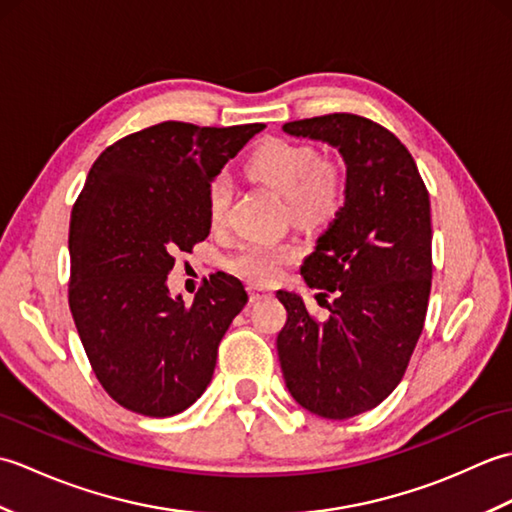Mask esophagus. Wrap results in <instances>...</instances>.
I'll use <instances>...</instances> for the list:
<instances>
[{"label": "esophagus", "mask_w": 512, "mask_h": 512, "mask_svg": "<svg viewBox=\"0 0 512 512\" xmlns=\"http://www.w3.org/2000/svg\"><path fill=\"white\" fill-rule=\"evenodd\" d=\"M270 295H273V290L262 286V284H250L248 286V299H250V303H257V301H262V299H268Z\"/></svg>", "instance_id": "esophagus-1"}]
</instances>
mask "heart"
Masks as SVG:
<instances>
[{
    "label": "heart",
    "instance_id": "b5f03b06",
    "mask_svg": "<svg viewBox=\"0 0 512 512\" xmlns=\"http://www.w3.org/2000/svg\"><path fill=\"white\" fill-rule=\"evenodd\" d=\"M246 173L284 195L295 222L310 228L330 224L347 198V178L341 162L319 158V151L306 143L266 140L248 156ZM231 198L233 184L220 173L206 189V213L213 226L226 220ZM297 257L299 248L295 244L246 242L228 259V268L246 279L268 281Z\"/></svg>",
    "mask_w": 512,
    "mask_h": 512
}]
</instances>
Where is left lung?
I'll use <instances>...</instances> for the list:
<instances>
[{"instance_id":"1","label":"left lung","mask_w":512,"mask_h":512,"mask_svg":"<svg viewBox=\"0 0 512 512\" xmlns=\"http://www.w3.org/2000/svg\"><path fill=\"white\" fill-rule=\"evenodd\" d=\"M339 149L347 198L301 275L328 319L279 290L286 387L303 409L345 420L380 405L405 376L431 292V202L409 149L369 118L325 114L284 125ZM333 301L328 302L327 297Z\"/></svg>"}]
</instances>
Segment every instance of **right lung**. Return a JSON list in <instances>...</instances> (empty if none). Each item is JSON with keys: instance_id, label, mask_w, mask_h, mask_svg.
<instances>
[{"instance_id": "obj_1", "label": "right lung", "mask_w": 512, "mask_h": 512, "mask_svg": "<svg viewBox=\"0 0 512 512\" xmlns=\"http://www.w3.org/2000/svg\"><path fill=\"white\" fill-rule=\"evenodd\" d=\"M264 127L140 129L96 158L72 206L70 312L96 378L129 411L176 416L211 383L246 290L213 273L187 306L169 295L167 275L178 250L209 237L211 180Z\"/></svg>"}]
</instances>
